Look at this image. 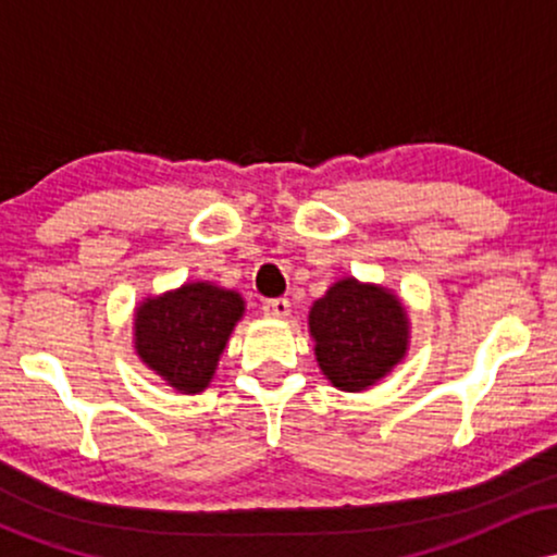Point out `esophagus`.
<instances>
[{
    "instance_id": "esophagus-1",
    "label": "esophagus",
    "mask_w": 557,
    "mask_h": 557,
    "mask_svg": "<svg viewBox=\"0 0 557 557\" xmlns=\"http://www.w3.org/2000/svg\"><path fill=\"white\" fill-rule=\"evenodd\" d=\"M261 311H264L267 317L283 319V317L290 314V300H287V298H267L264 304H261Z\"/></svg>"
}]
</instances>
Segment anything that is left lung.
<instances>
[{
	"instance_id": "obj_1",
	"label": "left lung",
	"mask_w": 557,
	"mask_h": 557,
	"mask_svg": "<svg viewBox=\"0 0 557 557\" xmlns=\"http://www.w3.org/2000/svg\"><path fill=\"white\" fill-rule=\"evenodd\" d=\"M317 361L335 387L363 389L406 354V311L387 290L341 280L309 314Z\"/></svg>"
}]
</instances>
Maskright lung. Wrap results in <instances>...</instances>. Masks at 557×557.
<instances>
[{
	"mask_svg": "<svg viewBox=\"0 0 557 557\" xmlns=\"http://www.w3.org/2000/svg\"><path fill=\"white\" fill-rule=\"evenodd\" d=\"M240 314L238 293L209 283L183 285L138 309V356L181 393H201Z\"/></svg>",
	"mask_w": 557,
	"mask_h": 557,
	"instance_id": "1",
	"label": "right lung"
}]
</instances>
